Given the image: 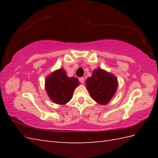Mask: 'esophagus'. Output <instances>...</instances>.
Returning a JSON list of instances; mask_svg holds the SVG:
<instances>
[{"mask_svg":"<svg viewBox=\"0 0 158 158\" xmlns=\"http://www.w3.org/2000/svg\"><path fill=\"white\" fill-rule=\"evenodd\" d=\"M79 81L81 82V83H84V81H85V79H84V77H80V78L79 79Z\"/></svg>","mask_w":158,"mask_h":158,"instance_id":"1","label":"esophagus"}]
</instances>
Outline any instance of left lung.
<instances>
[{
  "label": "left lung",
  "instance_id": "left-lung-1",
  "mask_svg": "<svg viewBox=\"0 0 158 158\" xmlns=\"http://www.w3.org/2000/svg\"><path fill=\"white\" fill-rule=\"evenodd\" d=\"M118 86L117 79L111 73L101 69L93 71L86 81V88L93 100L100 105L108 104L113 97Z\"/></svg>",
  "mask_w": 158,
  "mask_h": 158
}]
</instances>
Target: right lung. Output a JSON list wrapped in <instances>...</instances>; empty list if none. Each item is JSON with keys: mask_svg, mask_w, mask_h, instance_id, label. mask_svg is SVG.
<instances>
[{"mask_svg": "<svg viewBox=\"0 0 158 158\" xmlns=\"http://www.w3.org/2000/svg\"><path fill=\"white\" fill-rule=\"evenodd\" d=\"M79 83L77 78L69 77L64 70L60 69L47 77L45 89L53 102L58 105H65L72 98L73 92Z\"/></svg>", "mask_w": 158, "mask_h": 158, "instance_id": "right-lung-1", "label": "right lung"}]
</instances>
